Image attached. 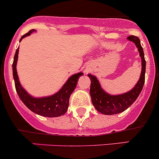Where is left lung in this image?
Wrapping results in <instances>:
<instances>
[{
    "label": "left lung",
    "instance_id": "left-lung-1",
    "mask_svg": "<svg viewBox=\"0 0 159 159\" xmlns=\"http://www.w3.org/2000/svg\"><path fill=\"white\" fill-rule=\"evenodd\" d=\"M127 39L135 43L141 58V73L138 82L132 90L122 94L111 95L101 88V84L96 76L88 74V76L91 81L90 94L91 97L92 103L97 111L104 115L118 114L127 109L138 98L144 84L146 61L144 59V54L143 48L140 44V39L135 36H129Z\"/></svg>",
    "mask_w": 159,
    "mask_h": 159
}]
</instances>
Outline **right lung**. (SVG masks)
Instances as JSON below:
<instances>
[{
  "mask_svg": "<svg viewBox=\"0 0 159 159\" xmlns=\"http://www.w3.org/2000/svg\"><path fill=\"white\" fill-rule=\"evenodd\" d=\"M34 31L35 30H32L29 33H25V35L21 37L20 41L24 37L30 36ZM18 54H19V48L16 50V54H15L12 70L16 91L21 101L29 109L40 116H45V117H58V116L64 115L68 110L69 98L76 87L79 78L84 75V73L78 72V73L71 75L66 84L61 87V90L51 96L43 97V98H33L24 90L19 80V76H18L17 70H16Z\"/></svg>",
  "mask_w": 159,
  "mask_h": 159,
  "instance_id": "1",
  "label": "right lung"
}]
</instances>
